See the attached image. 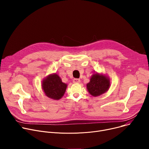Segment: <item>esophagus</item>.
<instances>
[{
	"label": "esophagus",
	"instance_id": "esophagus-1",
	"mask_svg": "<svg viewBox=\"0 0 149 149\" xmlns=\"http://www.w3.org/2000/svg\"><path fill=\"white\" fill-rule=\"evenodd\" d=\"M80 79H78V78H74L73 79V82L74 83H79L80 82Z\"/></svg>",
	"mask_w": 149,
	"mask_h": 149
}]
</instances>
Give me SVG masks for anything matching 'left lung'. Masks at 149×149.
Masks as SVG:
<instances>
[{"label": "left lung", "instance_id": "1", "mask_svg": "<svg viewBox=\"0 0 149 149\" xmlns=\"http://www.w3.org/2000/svg\"><path fill=\"white\" fill-rule=\"evenodd\" d=\"M110 86L109 79L105 75L97 73L93 75L89 83L87 84V88L93 96H99L108 90Z\"/></svg>", "mask_w": 149, "mask_h": 149}]
</instances>
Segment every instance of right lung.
Listing matches in <instances>:
<instances>
[{"label": "right lung", "instance_id": "right-lung-1", "mask_svg": "<svg viewBox=\"0 0 149 149\" xmlns=\"http://www.w3.org/2000/svg\"><path fill=\"white\" fill-rule=\"evenodd\" d=\"M42 86L45 95L54 100H59L64 94L67 87L56 74L49 75L44 79Z\"/></svg>", "mask_w": 149, "mask_h": 149}]
</instances>
